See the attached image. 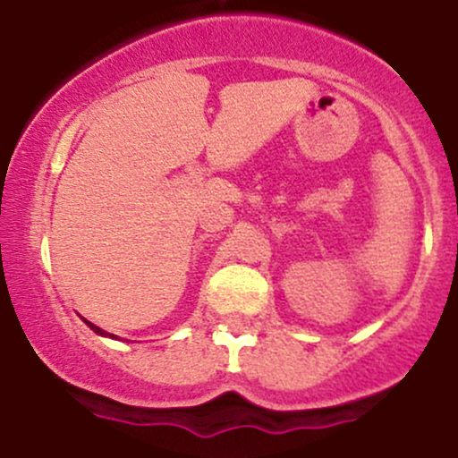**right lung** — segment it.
<instances>
[{
  "mask_svg": "<svg viewBox=\"0 0 458 458\" xmlns=\"http://www.w3.org/2000/svg\"><path fill=\"white\" fill-rule=\"evenodd\" d=\"M83 320H86V318H83ZM86 325H88V327H90V329L94 331V334H98V335H109V338H115L114 334H107V331H103L101 327H97V325L90 323V320H86Z\"/></svg>",
  "mask_w": 458,
  "mask_h": 458,
  "instance_id": "add662e5",
  "label": "right lung"
}]
</instances>
